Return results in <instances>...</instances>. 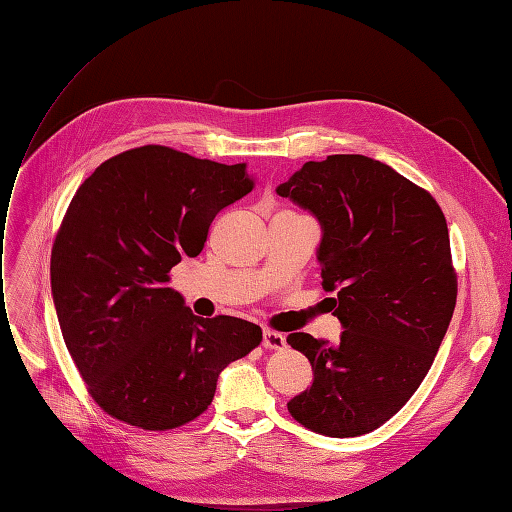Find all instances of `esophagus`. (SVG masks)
I'll list each match as a JSON object with an SVG mask.
<instances>
[{"instance_id":"1","label":"esophagus","mask_w":512,"mask_h":512,"mask_svg":"<svg viewBox=\"0 0 512 512\" xmlns=\"http://www.w3.org/2000/svg\"><path fill=\"white\" fill-rule=\"evenodd\" d=\"M262 346L269 348V350H280V348L286 346V335L271 331V329H265V333H262Z\"/></svg>"}]
</instances>
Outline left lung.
<instances>
[{
	"instance_id": "1",
	"label": "left lung",
	"mask_w": 512,
	"mask_h": 512,
	"mask_svg": "<svg viewBox=\"0 0 512 512\" xmlns=\"http://www.w3.org/2000/svg\"><path fill=\"white\" fill-rule=\"evenodd\" d=\"M277 194L320 222L322 288L342 322L337 344L290 333L314 382L288 401L303 427L363 436L406 406L455 312L457 275L444 213L389 164L367 156L305 162Z\"/></svg>"
}]
</instances>
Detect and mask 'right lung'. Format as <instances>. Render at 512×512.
Returning <instances> with one entry per match:
<instances>
[{
  "mask_svg": "<svg viewBox=\"0 0 512 512\" xmlns=\"http://www.w3.org/2000/svg\"><path fill=\"white\" fill-rule=\"evenodd\" d=\"M252 190L245 164L162 145L119 153L76 190L51 290L66 348L106 414L149 431L190 423L220 371L262 342L258 324L194 316L166 286L183 256L203 252L215 215Z\"/></svg>",
  "mask_w": 512,
  "mask_h": 512,
  "instance_id": "right-lung-1",
  "label": "right lung"
}]
</instances>
